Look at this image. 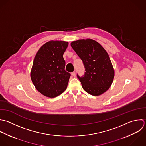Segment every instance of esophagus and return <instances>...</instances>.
<instances>
[{"instance_id":"34e87169","label":"esophagus","mask_w":146,"mask_h":146,"mask_svg":"<svg viewBox=\"0 0 146 146\" xmlns=\"http://www.w3.org/2000/svg\"><path fill=\"white\" fill-rule=\"evenodd\" d=\"M72 76H73L74 77H75L76 76V72H72Z\"/></svg>"}]
</instances>
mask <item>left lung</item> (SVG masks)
<instances>
[{"mask_svg":"<svg viewBox=\"0 0 146 146\" xmlns=\"http://www.w3.org/2000/svg\"><path fill=\"white\" fill-rule=\"evenodd\" d=\"M70 45L85 68L84 76L80 77L77 74L83 89L96 96L106 92L113 83L114 69L105 49L98 42L90 38L74 41Z\"/></svg>","mask_w":146,"mask_h":146,"instance_id":"left-lung-1","label":"left lung"}]
</instances>
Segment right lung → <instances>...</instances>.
<instances>
[{
    "label": "right lung",
    "mask_w": 146,
    "mask_h": 146,
    "mask_svg": "<svg viewBox=\"0 0 146 146\" xmlns=\"http://www.w3.org/2000/svg\"><path fill=\"white\" fill-rule=\"evenodd\" d=\"M68 42L50 41L37 52L31 71V78L36 89L42 95L54 98L67 88L70 74L65 70L63 54Z\"/></svg>",
    "instance_id": "add662e5"
}]
</instances>
